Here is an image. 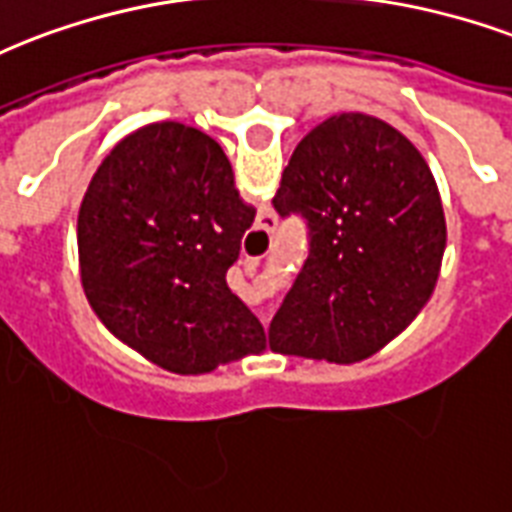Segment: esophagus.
Returning <instances> with one entry per match:
<instances>
[{"mask_svg":"<svg viewBox=\"0 0 512 512\" xmlns=\"http://www.w3.org/2000/svg\"><path fill=\"white\" fill-rule=\"evenodd\" d=\"M260 322H263V325H268V314H265V311H260Z\"/></svg>","mask_w":512,"mask_h":512,"instance_id":"obj_1","label":"esophagus"}]
</instances>
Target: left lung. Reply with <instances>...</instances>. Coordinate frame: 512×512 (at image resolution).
<instances>
[{"label":"left lung","mask_w":512,"mask_h":512,"mask_svg":"<svg viewBox=\"0 0 512 512\" xmlns=\"http://www.w3.org/2000/svg\"><path fill=\"white\" fill-rule=\"evenodd\" d=\"M303 217L308 257L268 327L273 351L360 362L411 325L438 284L446 217L421 152L378 117L308 131L273 195Z\"/></svg>","instance_id":"obj_1"}]
</instances>
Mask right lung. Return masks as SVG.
Returning <instances> with one entry per match:
<instances>
[{"instance_id":"obj_1","label":"right lung","mask_w":512,"mask_h":512,"mask_svg":"<svg viewBox=\"0 0 512 512\" xmlns=\"http://www.w3.org/2000/svg\"><path fill=\"white\" fill-rule=\"evenodd\" d=\"M252 222L212 136L174 120L139 128L80 204L85 298L109 333L179 376L263 351L260 319L225 282Z\"/></svg>"}]
</instances>
